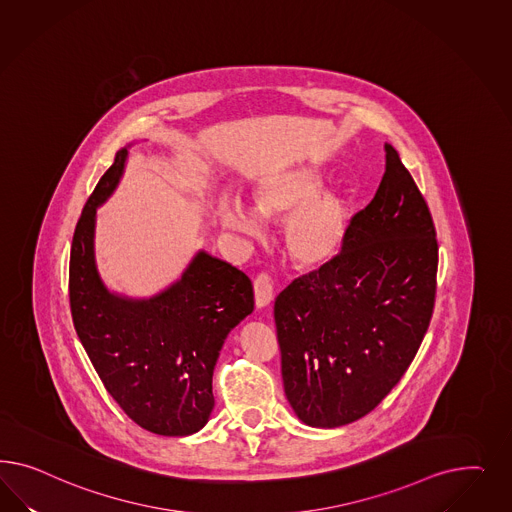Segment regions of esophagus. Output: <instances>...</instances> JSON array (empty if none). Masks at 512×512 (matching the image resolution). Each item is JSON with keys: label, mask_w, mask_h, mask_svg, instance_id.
<instances>
[{"label": "esophagus", "mask_w": 512, "mask_h": 512, "mask_svg": "<svg viewBox=\"0 0 512 512\" xmlns=\"http://www.w3.org/2000/svg\"><path fill=\"white\" fill-rule=\"evenodd\" d=\"M253 293H255V304L257 308H266L272 302L274 296V281L268 272H259L253 281Z\"/></svg>", "instance_id": "obj_1"}]
</instances>
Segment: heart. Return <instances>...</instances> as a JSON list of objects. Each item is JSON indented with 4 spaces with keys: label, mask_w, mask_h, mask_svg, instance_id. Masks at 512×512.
<instances>
[{
    "label": "heart",
    "mask_w": 512,
    "mask_h": 512,
    "mask_svg": "<svg viewBox=\"0 0 512 512\" xmlns=\"http://www.w3.org/2000/svg\"><path fill=\"white\" fill-rule=\"evenodd\" d=\"M321 180L310 169L283 172L266 182L255 197L264 217L290 214L283 225V244L296 263L306 266L330 261L343 242L345 204L334 193H320ZM223 223L236 233L259 231L261 219L255 210L238 199L221 204Z\"/></svg>",
    "instance_id": "heart-1"
}]
</instances>
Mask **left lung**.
<instances>
[{"instance_id": "left-lung-1", "label": "left lung", "mask_w": 512, "mask_h": 512, "mask_svg": "<svg viewBox=\"0 0 512 512\" xmlns=\"http://www.w3.org/2000/svg\"><path fill=\"white\" fill-rule=\"evenodd\" d=\"M434 219L398 152L351 217L341 249L274 304L285 396L298 419L336 428L368 415L411 366L432 321Z\"/></svg>"}]
</instances>
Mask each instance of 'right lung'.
<instances>
[{"instance_id": "obj_1", "label": "right lung", "mask_w": 512, "mask_h": 512, "mask_svg": "<svg viewBox=\"0 0 512 512\" xmlns=\"http://www.w3.org/2000/svg\"><path fill=\"white\" fill-rule=\"evenodd\" d=\"M120 150L78 217L69 259L71 315L114 402L159 435L199 432L214 409L212 375L227 334L253 311L251 279L201 251L171 289L150 300L110 295L93 261L95 208L124 171Z\"/></svg>"}]
</instances>
